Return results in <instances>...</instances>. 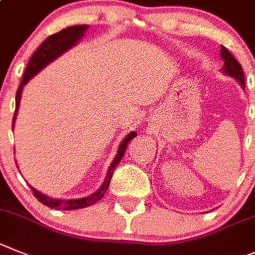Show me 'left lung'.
<instances>
[{"instance_id": "8db88e82", "label": "left lung", "mask_w": 255, "mask_h": 255, "mask_svg": "<svg viewBox=\"0 0 255 255\" xmlns=\"http://www.w3.org/2000/svg\"><path fill=\"white\" fill-rule=\"evenodd\" d=\"M221 58L224 59V66H222V71L226 75L234 77L242 84L243 88H245V77H244V71H243L242 65L239 62L236 61L235 57L230 53V50L228 48H225L221 45Z\"/></svg>"}]
</instances>
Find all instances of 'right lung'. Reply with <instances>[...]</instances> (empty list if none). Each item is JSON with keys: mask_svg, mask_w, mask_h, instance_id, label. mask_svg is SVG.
Wrapping results in <instances>:
<instances>
[{"mask_svg": "<svg viewBox=\"0 0 255 255\" xmlns=\"http://www.w3.org/2000/svg\"><path fill=\"white\" fill-rule=\"evenodd\" d=\"M88 27H89L88 25H75V26L66 27V29H63V30L48 36L44 42L39 45L38 49L34 52L30 61H29V63H27L26 68H25L21 84L19 85V89H17V93H16V108H15V113H13L12 127H13V122H15L16 114H17V109H19L20 98H21V91H22V88H24V85L26 84L31 77L35 76L36 73L42 70V68H44L49 62L54 61L57 57L61 56L62 53H65L66 50L70 49L71 47H73V45L76 44L77 40L84 36L85 31H86ZM136 136H137L136 132H130L129 134L123 139L122 144H121L118 148L117 156L114 157L111 166H109V170H108L107 178H105L104 183H103V185L100 187V189L96 190L95 193H93L91 196L85 197V198H79V199H54V198H49V197L44 196V194H42L36 189H34L33 187H30L31 190H33V194L35 196V198L38 199L39 202H42L43 205L48 206V207L50 208H56V210H77V208L89 207V206L94 205V203H96V202L100 201V199L103 198V196H104L105 192L108 190L109 184H111L112 176H113L114 169H116L117 165L121 162L126 150H127V143L130 141V139L134 138Z\"/></svg>", "mask_w": 255, "mask_h": 255, "instance_id": "right-lung-1", "label": "right lung"}]
</instances>
